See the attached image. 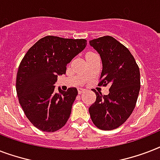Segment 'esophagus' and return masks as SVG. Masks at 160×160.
<instances>
[{"label":"esophagus","mask_w":160,"mask_h":160,"mask_svg":"<svg viewBox=\"0 0 160 160\" xmlns=\"http://www.w3.org/2000/svg\"><path fill=\"white\" fill-rule=\"evenodd\" d=\"M84 92H85V90H84V89H80V88L78 89V94H79V95H80V94H82V93Z\"/></svg>","instance_id":"34e87169"}]
</instances>
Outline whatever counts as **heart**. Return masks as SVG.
Listing matches in <instances>:
<instances>
[{"instance_id":"b5f03b06","label":"heart","mask_w":160,"mask_h":160,"mask_svg":"<svg viewBox=\"0 0 160 160\" xmlns=\"http://www.w3.org/2000/svg\"><path fill=\"white\" fill-rule=\"evenodd\" d=\"M88 54H91V52H90V53H87V54H86V55H88Z\"/></svg>"}]
</instances>
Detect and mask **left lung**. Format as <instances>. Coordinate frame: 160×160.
Masks as SVG:
<instances>
[{
  "label": "left lung",
  "instance_id": "1",
  "mask_svg": "<svg viewBox=\"0 0 160 160\" xmlns=\"http://www.w3.org/2000/svg\"><path fill=\"white\" fill-rule=\"evenodd\" d=\"M99 52L103 70L99 86L109 85V95L94 89L95 102L89 108L95 126L103 130L117 129L130 116L140 90L139 68L130 51L109 36L90 41Z\"/></svg>",
  "mask_w": 160,
  "mask_h": 160
}]
</instances>
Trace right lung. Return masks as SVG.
<instances>
[{"instance_id":"obj_1","label":"right lung","mask_w":160,"mask_h":160,"mask_svg":"<svg viewBox=\"0 0 160 160\" xmlns=\"http://www.w3.org/2000/svg\"><path fill=\"white\" fill-rule=\"evenodd\" d=\"M86 44L85 39L45 36L29 49L21 61L16 83L19 103L27 119L40 130L57 131L70 118L77 89H59L56 92L53 85Z\"/></svg>"}]
</instances>
